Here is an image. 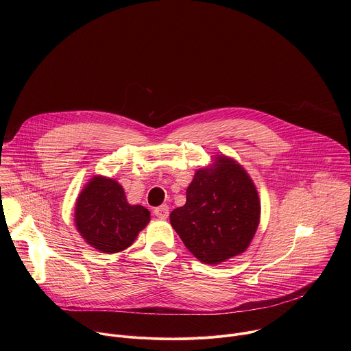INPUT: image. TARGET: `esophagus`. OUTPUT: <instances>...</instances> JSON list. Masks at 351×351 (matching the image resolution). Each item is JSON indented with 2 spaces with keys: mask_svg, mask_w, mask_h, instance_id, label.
<instances>
[{
  "mask_svg": "<svg viewBox=\"0 0 351 351\" xmlns=\"http://www.w3.org/2000/svg\"><path fill=\"white\" fill-rule=\"evenodd\" d=\"M154 214L160 219H167L169 215V207L168 206H160L154 208Z\"/></svg>",
  "mask_w": 351,
  "mask_h": 351,
  "instance_id": "obj_1",
  "label": "esophagus"
}]
</instances>
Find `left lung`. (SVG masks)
Here are the masks:
<instances>
[{"instance_id":"1","label":"left lung","mask_w":351,"mask_h":351,"mask_svg":"<svg viewBox=\"0 0 351 351\" xmlns=\"http://www.w3.org/2000/svg\"><path fill=\"white\" fill-rule=\"evenodd\" d=\"M215 164L195 172L186 204L169 215L189 252L204 264L241 254L260 222V198L245 171L226 157Z\"/></svg>"}]
</instances>
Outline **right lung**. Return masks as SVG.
Returning <instances> with one entry per match:
<instances>
[{
    "mask_svg": "<svg viewBox=\"0 0 351 351\" xmlns=\"http://www.w3.org/2000/svg\"><path fill=\"white\" fill-rule=\"evenodd\" d=\"M148 221L149 211L130 206L122 186L103 176H95L76 203L77 230L90 245L107 254L128 248Z\"/></svg>",
    "mask_w": 351,
    "mask_h": 351,
    "instance_id": "obj_1",
    "label": "right lung"
}]
</instances>
